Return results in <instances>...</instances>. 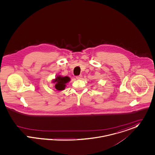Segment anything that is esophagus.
<instances>
[{
  "label": "esophagus",
  "instance_id": "1",
  "mask_svg": "<svg viewBox=\"0 0 155 155\" xmlns=\"http://www.w3.org/2000/svg\"><path fill=\"white\" fill-rule=\"evenodd\" d=\"M76 78L78 79V80H80L82 78V75H77L76 76Z\"/></svg>",
  "mask_w": 155,
  "mask_h": 155
}]
</instances>
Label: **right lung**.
<instances>
[{
	"instance_id": "obj_1",
	"label": "right lung",
	"mask_w": 155,
	"mask_h": 155,
	"mask_svg": "<svg viewBox=\"0 0 155 155\" xmlns=\"http://www.w3.org/2000/svg\"><path fill=\"white\" fill-rule=\"evenodd\" d=\"M70 80L68 77H62L61 76H57L56 79L53 81V83H56L55 88L58 90H62L65 87V84H67Z\"/></svg>"
}]
</instances>
